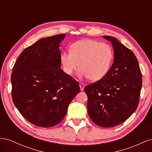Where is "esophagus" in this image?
<instances>
[{
    "label": "esophagus",
    "instance_id": "obj_1",
    "mask_svg": "<svg viewBox=\"0 0 152 152\" xmlns=\"http://www.w3.org/2000/svg\"><path fill=\"white\" fill-rule=\"evenodd\" d=\"M79 86H80V90H81V91H83L84 89V87H85L84 84V83H82V82H81V83L79 84Z\"/></svg>",
    "mask_w": 152,
    "mask_h": 152
}]
</instances>
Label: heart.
I'll use <instances>...</instances> for the list:
<instances>
[{"label": "heart", "mask_w": 152, "mask_h": 152, "mask_svg": "<svg viewBox=\"0 0 152 152\" xmlns=\"http://www.w3.org/2000/svg\"><path fill=\"white\" fill-rule=\"evenodd\" d=\"M70 51L64 52L61 56L64 71L72 75L79 66V77H87L91 81L103 79L114 58L113 49L109 44L94 40L78 41L71 45Z\"/></svg>", "instance_id": "b5f03b06"}]
</instances>
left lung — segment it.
Returning <instances> with one entry per match:
<instances>
[{
	"label": "left lung",
	"mask_w": 152,
	"mask_h": 152,
	"mask_svg": "<svg viewBox=\"0 0 152 152\" xmlns=\"http://www.w3.org/2000/svg\"><path fill=\"white\" fill-rule=\"evenodd\" d=\"M114 50L113 65L103 79L84 87L88 100L87 112L91 121L103 127L119 125L138 106L142 74L138 61L131 50L111 36Z\"/></svg>",
	"instance_id": "left-lung-1"
}]
</instances>
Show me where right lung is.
Here are the masks:
<instances>
[{
    "mask_svg": "<svg viewBox=\"0 0 152 152\" xmlns=\"http://www.w3.org/2000/svg\"><path fill=\"white\" fill-rule=\"evenodd\" d=\"M65 35L37 41L23 50L12 68L13 103L22 116L37 126L60 123L80 91L79 82L60 68L59 45Z\"/></svg>",
    "mask_w": 152,
    "mask_h": 152,
    "instance_id": "obj_1",
    "label": "right lung"
}]
</instances>
